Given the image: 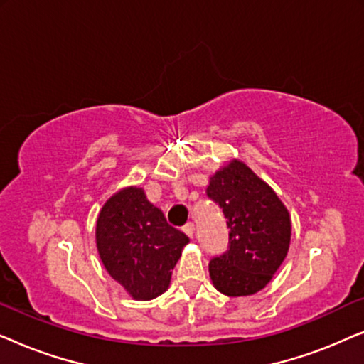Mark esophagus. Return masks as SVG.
Returning <instances> with one entry per match:
<instances>
[{"instance_id":"obj_1","label":"esophagus","mask_w":364,"mask_h":364,"mask_svg":"<svg viewBox=\"0 0 364 364\" xmlns=\"http://www.w3.org/2000/svg\"><path fill=\"white\" fill-rule=\"evenodd\" d=\"M183 232L187 233L188 237H193V233H196V225H193L192 222H188V223H186V225H183Z\"/></svg>"}]
</instances>
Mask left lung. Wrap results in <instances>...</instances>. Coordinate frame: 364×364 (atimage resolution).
I'll use <instances>...</instances> for the list:
<instances>
[{"instance_id":"left-lung-1","label":"left lung","mask_w":364,"mask_h":364,"mask_svg":"<svg viewBox=\"0 0 364 364\" xmlns=\"http://www.w3.org/2000/svg\"><path fill=\"white\" fill-rule=\"evenodd\" d=\"M207 197L227 218L228 248L213 257L208 272L227 296L260 291L285 260L291 223L277 193L243 162L233 161L210 177Z\"/></svg>"}]
</instances>
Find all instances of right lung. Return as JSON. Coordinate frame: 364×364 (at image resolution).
Returning <instances> with one entry per match:
<instances>
[{"label":"right lung","mask_w":364,"mask_h":364,"mask_svg":"<svg viewBox=\"0 0 364 364\" xmlns=\"http://www.w3.org/2000/svg\"><path fill=\"white\" fill-rule=\"evenodd\" d=\"M96 240L109 275L136 300H152L168 288L188 237L168 225L142 188L129 187L102 207Z\"/></svg>","instance_id":"add662e5"}]
</instances>
